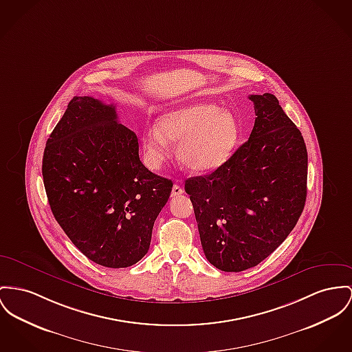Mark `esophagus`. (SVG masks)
I'll return each instance as SVG.
<instances>
[{
  "label": "esophagus",
  "mask_w": 352,
  "mask_h": 352,
  "mask_svg": "<svg viewBox=\"0 0 352 352\" xmlns=\"http://www.w3.org/2000/svg\"><path fill=\"white\" fill-rule=\"evenodd\" d=\"M184 193V189L180 187L179 184H175L173 188H172V193H170V196L172 197H177V196H180V195H183Z\"/></svg>",
  "instance_id": "1"
}]
</instances>
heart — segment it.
I'll return each instance as SVG.
<instances>
[{
  "label": "heart",
  "mask_w": 352,
  "mask_h": 352,
  "mask_svg": "<svg viewBox=\"0 0 352 352\" xmlns=\"http://www.w3.org/2000/svg\"><path fill=\"white\" fill-rule=\"evenodd\" d=\"M239 136L234 115L210 102H196L164 112L157 126L142 133L145 162L156 169L164 162L169 144H176L179 162L195 172H208L224 164L232 155Z\"/></svg>",
  "instance_id": "heart-1"
}]
</instances>
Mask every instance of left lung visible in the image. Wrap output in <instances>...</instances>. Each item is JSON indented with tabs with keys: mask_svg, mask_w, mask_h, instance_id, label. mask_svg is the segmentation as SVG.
Segmentation results:
<instances>
[{
	"mask_svg": "<svg viewBox=\"0 0 352 352\" xmlns=\"http://www.w3.org/2000/svg\"><path fill=\"white\" fill-rule=\"evenodd\" d=\"M248 141L210 175L186 180L206 258L240 272L268 258L296 226L307 197L305 139L271 94H251Z\"/></svg>",
	"mask_w": 352,
	"mask_h": 352,
	"instance_id": "8db88e82",
	"label": "left lung"
}]
</instances>
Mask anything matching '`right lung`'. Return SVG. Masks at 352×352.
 Instances as JSON below:
<instances>
[{
	"label": "right lung",
	"instance_id": "add662e5",
	"mask_svg": "<svg viewBox=\"0 0 352 352\" xmlns=\"http://www.w3.org/2000/svg\"><path fill=\"white\" fill-rule=\"evenodd\" d=\"M43 177L53 216L96 264L125 268L149 250L172 182L139 157L138 136L115 105L73 97L47 141Z\"/></svg>",
	"mask_w": 352,
	"mask_h": 352
}]
</instances>
